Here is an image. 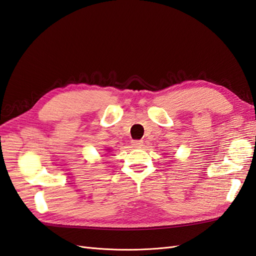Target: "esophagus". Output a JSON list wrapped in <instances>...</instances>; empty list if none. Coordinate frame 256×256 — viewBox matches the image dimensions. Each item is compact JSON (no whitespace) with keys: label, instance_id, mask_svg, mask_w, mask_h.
Wrapping results in <instances>:
<instances>
[{"label":"esophagus","instance_id":"34e87169","mask_svg":"<svg viewBox=\"0 0 256 256\" xmlns=\"http://www.w3.org/2000/svg\"><path fill=\"white\" fill-rule=\"evenodd\" d=\"M131 143H132V145H134V147H136V148H138V147L142 146L143 141H141V140H134Z\"/></svg>","mask_w":256,"mask_h":256}]
</instances>
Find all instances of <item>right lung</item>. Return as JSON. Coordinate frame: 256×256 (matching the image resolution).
<instances>
[{
    "mask_svg": "<svg viewBox=\"0 0 256 256\" xmlns=\"http://www.w3.org/2000/svg\"><path fill=\"white\" fill-rule=\"evenodd\" d=\"M109 150H110V148H109ZM108 152H109V150H108Z\"/></svg>",
    "mask_w": 256,
    "mask_h": 256,
    "instance_id": "obj_1",
    "label": "right lung"
}]
</instances>
